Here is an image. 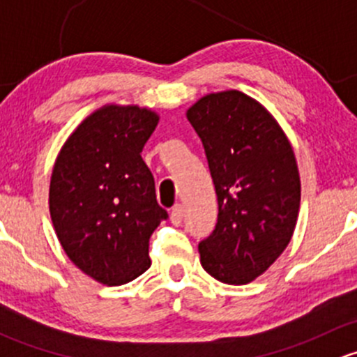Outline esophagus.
I'll return each instance as SVG.
<instances>
[{
	"mask_svg": "<svg viewBox=\"0 0 357 357\" xmlns=\"http://www.w3.org/2000/svg\"><path fill=\"white\" fill-rule=\"evenodd\" d=\"M171 222L176 226H179L183 222V205L181 204H176L174 207L171 208Z\"/></svg>",
	"mask_w": 357,
	"mask_h": 357,
	"instance_id": "1",
	"label": "esophagus"
}]
</instances>
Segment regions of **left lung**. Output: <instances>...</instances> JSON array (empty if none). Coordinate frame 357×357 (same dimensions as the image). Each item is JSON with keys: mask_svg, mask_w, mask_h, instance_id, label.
Segmentation results:
<instances>
[{"mask_svg": "<svg viewBox=\"0 0 357 357\" xmlns=\"http://www.w3.org/2000/svg\"><path fill=\"white\" fill-rule=\"evenodd\" d=\"M202 139L218 222L199 243L202 268L228 285H245L282 255L301 207V178L285 132L243 93L200 98L186 112Z\"/></svg>", "mask_w": 357, "mask_h": 357, "instance_id": "8db88e82", "label": "left lung"}]
</instances>
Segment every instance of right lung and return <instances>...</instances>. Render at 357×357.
<instances>
[{
    "label": "right lung",
    "mask_w": 357,
    "mask_h": 357,
    "mask_svg": "<svg viewBox=\"0 0 357 357\" xmlns=\"http://www.w3.org/2000/svg\"><path fill=\"white\" fill-rule=\"evenodd\" d=\"M158 115L107 105L68 136L50 183V214L72 262L103 285H124L150 268L149 242L167 219L142 158Z\"/></svg>",
    "instance_id": "obj_1"
}]
</instances>
